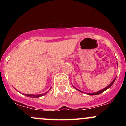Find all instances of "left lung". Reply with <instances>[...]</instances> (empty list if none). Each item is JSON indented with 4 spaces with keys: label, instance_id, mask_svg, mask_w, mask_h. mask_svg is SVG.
<instances>
[{
    "label": "left lung",
    "instance_id": "1",
    "mask_svg": "<svg viewBox=\"0 0 126 126\" xmlns=\"http://www.w3.org/2000/svg\"><path fill=\"white\" fill-rule=\"evenodd\" d=\"M117 66H118V65H117ZM115 79H116V77L115 78V79H114L113 81H112V82H111V83H110V84L109 85H108V86H107V87H105V88H104V89H101V90H99V91H98V92H92V93H87V92H85V93H86V94H88V95H98V94H100L101 93H102V92H103L104 91H105V90H107V89H108V88H110L111 86H112V85H113V83H114V82H115ZM73 87L74 88H75V89H77V90H78L79 91H80V92H83V91H80V90H79V89H77V88H75V86H73Z\"/></svg>",
    "mask_w": 126,
    "mask_h": 126
}]
</instances>
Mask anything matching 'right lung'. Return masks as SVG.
Masks as SVG:
<instances>
[{
	"label": "right lung",
	"instance_id": "right-lung-1",
	"mask_svg": "<svg viewBox=\"0 0 126 126\" xmlns=\"http://www.w3.org/2000/svg\"><path fill=\"white\" fill-rule=\"evenodd\" d=\"M51 88H50V89H51ZM48 92V91L47 92H45V93L41 94H37V95H35V94H24V95H25V96H28V97H30V98H39V97H41L42 96H44V95H46L47 92Z\"/></svg>",
	"mask_w": 126,
	"mask_h": 126
}]
</instances>
